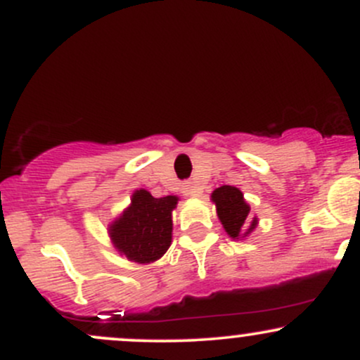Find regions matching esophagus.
Wrapping results in <instances>:
<instances>
[{"mask_svg": "<svg viewBox=\"0 0 360 360\" xmlns=\"http://www.w3.org/2000/svg\"><path fill=\"white\" fill-rule=\"evenodd\" d=\"M183 193L186 194V196L194 198V196H198V194H200V189H198V186L194 183H186L183 186Z\"/></svg>", "mask_w": 360, "mask_h": 360, "instance_id": "1", "label": "esophagus"}]
</instances>
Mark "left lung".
Returning <instances> with one entry per match:
<instances>
[{"label":"left lung","instance_id":"1","mask_svg":"<svg viewBox=\"0 0 360 360\" xmlns=\"http://www.w3.org/2000/svg\"><path fill=\"white\" fill-rule=\"evenodd\" d=\"M212 200L217 205V213L223 229L232 238L252 232L257 225V218L250 220V208L243 200L240 189L233 186H220L212 194Z\"/></svg>","mask_w":360,"mask_h":360}]
</instances>
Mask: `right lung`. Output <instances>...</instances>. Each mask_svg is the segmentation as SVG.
Returning <instances> with one entry per match:
<instances>
[{"instance_id":"1","label":"right lung","mask_w":360,"mask_h":360,"mask_svg":"<svg viewBox=\"0 0 360 360\" xmlns=\"http://www.w3.org/2000/svg\"><path fill=\"white\" fill-rule=\"evenodd\" d=\"M176 196L154 198L146 189L131 196V205L110 226L111 240L123 255L135 262H154L166 254L172 237V210Z\"/></svg>"}]
</instances>
